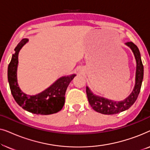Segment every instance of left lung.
<instances>
[{
  "mask_svg": "<svg viewBox=\"0 0 150 150\" xmlns=\"http://www.w3.org/2000/svg\"><path fill=\"white\" fill-rule=\"evenodd\" d=\"M126 45L130 47L132 50L137 62L136 78H135L134 89L128 98H126L123 101L117 102L94 95L89 87H86V93H87L89 103L94 110L100 113L114 115L128 109L136 101L140 92L143 79V65L141 61L140 52L138 47L132 42L126 43Z\"/></svg>",
  "mask_w": 150,
  "mask_h": 150,
  "instance_id": "left-lung-1",
  "label": "left lung"
}]
</instances>
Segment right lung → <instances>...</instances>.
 Returning <instances> with one entry per match:
<instances>
[{
  "instance_id": "add662e5",
  "label": "right lung",
  "mask_w": 150,
  "mask_h": 150,
  "mask_svg": "<svg viewBox=\"0 0 150 150\" xmlns=\"http://www.w3.org/2000/svg\"><path fill=\"white\" fill-rule=\"evenodd\" d=\"M28 41L27 39H23L17 45L8 66V81L11 94L18 105L28 112L37 115L56 113L62 109L65 104V91L76 74L61 77L48 89L37 95L29 96L23 93L17 82L18 53Z\"/></svg>"
}]
</instances>
